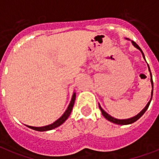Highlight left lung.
<instances>
[{"label":"left lung","instance_id":"8db88e82","mask_svg":"<svg viewBox=\"0 0 159 159\" xmlns=\"http://www.w3.org/2000/svg\"><path fill=\"white\" fill-rule=\"evenodd\" d=\"M132 43H133V46L135 47V48H137L138 49V50L141 51V52L142 53V56H143V58H144V59H145V56H144V53H143V52L141 51V49L140 48V47L138 46V45H137V43H136L134 42V41H132ZM148 68H149V71H150V82H151V85H152V91H151V98H150V101L148 102L147 105H146V106L145 107V108H144L143 110L141 111V112L138 113V114H137V116L132 117V118L125 119V120H119V119H116V118H114V117L111 116L110 115L107 114V113L106 111H105L103 110V109H102V107H101V106H100V105L98 104V107H99V109H100V110H101V111H102V116H104L105 118H106L107 120H109V121H111V122L114 123V124H116V125H130V124H133V123H134V122H135V121H137V120H138V119H139V118H141V117L142 116H143L144 113H145V111H146V110H147L148 107H149V106H150V102H151L152 96H153V87H154V85H153V79H152V74H151V72H150V66H149V65H148Z\"/></svg>","mask_w":159,"mask_h":159}]
</instances>
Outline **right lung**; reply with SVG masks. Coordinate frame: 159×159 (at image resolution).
I'll list each match as a JSON object with an SVG mask.
<instances>
[{
    "instance_id": "add662e5",
    "label": "right lung",
    "mask_w": 159,
    "mask_h": 159,
    "mask_svg": "<svg viewBox=\"0 0 159 159\" xmlns=\"http://www.w3.org/2000/svg\"><path fill=\"white\" fill-rule=\"evenodd\" d=\"M76 98V93H73V96H72V99L70 101V103H69L68 108L66 109V111H65L62 116L60 117L57 120L55 121L54 123H52V125H46V126H43V127H33V126H29V125H26L28 128H30L31 129H34V130H36V131L39 132H43V131H48V130H52L53 129H56V128L59 127L60 125H61L65 122L66 120L68 119V117L69 116V115L71 114V111L73 110V105H74V102H75Z\"/></svg>"
}]
</instances>
